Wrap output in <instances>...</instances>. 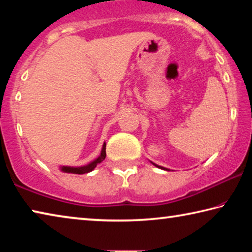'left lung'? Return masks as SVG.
I'll return each instance as SVG.
<instances>
[{"label":"left lung","instance_id":"left-lung-1","mask_svg":"<svg viewBox=\"0 0 252 252\" xmlns=\"http://www.w3.org/2000/svg\"><path fill=\"white\" fill-rule=\"evenodd\" d=\"M150 162H151V163H152L153 165H156L157 168H159V169H161V170H165V171H170V170H169V169H167V168H163V167H161V165H158V164H156V163H153L152 161H150Z\"/></svg>","mask_w":252,"mask_h":252}]
</instances>
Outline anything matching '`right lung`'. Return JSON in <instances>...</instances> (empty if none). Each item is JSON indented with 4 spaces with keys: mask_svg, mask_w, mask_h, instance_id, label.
I'll return each instance as SVG.
<instances>
[{
    "mask_svg": "<svg viewBox=\"0 0 252 252\" xmlns=\"http://www.w3.org/2000/svg\"><path fill=\"white\" fill-rule=\"evenodd\" d=\"M105 142L103 143V146H102V150L100 156L94 159L93 161H91L90 163L85 164V165H81V167H71V165H62V167H60V170H61L62 172H65V173H74V174H84V173H89L94 170V168L96 167V164L101 163L102 161L105 159L106 157V153H105Z\"/></svg>",
    "mask_w": 252,
    "mask_h": 252,
    "instance_id": "1",
    "label": "right lung"
}]
</instances>
